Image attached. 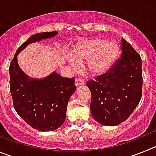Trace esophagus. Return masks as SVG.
Here are the masks:
<instances>
[{
  "label": "esophagus",
  "mask_w": 156,
  "mask_h": 156,
  "mask_svg": "<svg viewBox=\"0 0 156 156\" xmlns=\"http://www.w3.org/2000/svg\"><path fill=\"white\" fill-rule=\"evenodd\" d=\"M83 84H84V82H83V80L80 79V78H77V79H76V80H75L76 87L81 86V85H83Z\"/></svg>",
  "instance_id": "obj_1"
}]
</instances>
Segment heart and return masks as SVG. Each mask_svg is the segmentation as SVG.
<instances>
[{
  "label": "heart",
  "instance_id": "1",
  "mask_svg": "<svg viewBox=\"0 0 156 156\" xmlns=\"http://www.w3.org/2000/svg\"><path fill=\"white\" fill-rule=\"evenodd\" d=\"M120 55V47L115 41L101 37L83 39L77 43L71 56L77 61H86L87 71L92 76H99L108 73L116 63ZM72 67L75 62L69 58Z\"/></svg>",
  "mask_w": 156,
  "mask_h": 156
}]
</instances>
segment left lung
Instances as JSON below:
<instances>
[{
  "mask_svg": "<svg viewBox=\"0 0 156 156\" xmlns=\"http://www.w3.org/2000/svg\"><path fill=\"white\" fill-rule=\"evenodd\" d=\"M91 92L90 112L104 126H117L131 115L141 98V59L126 40L122 57L105 74L87 82Z\"/></svg>",
  "mask_w": 156,
  "mask_h": 156,
  "instance_id": "obj_1",
  "label": "left lung"
}]
</instances>
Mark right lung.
I'll use <instances>...</instances> for the list:
<instances>
[{"instance_id":"1","label":"right lung","mask_w":156,"mask_h":156,"mask_svg":"<svg viewBox=\"0 0 156 156\" xmlns=\"http://www.w3.org/2000/svg\"><path fill=\"white\" fill-rule=\"evenodd\" d=\"M58 32L34 34L18 48L9 67L14 108L22 119L39 131H52L64 123L69 98L75 92L74 78L52 72L44 78H32L18 63L17 56L29 44L55 37Z\"/></svg>"}]
</instances>
